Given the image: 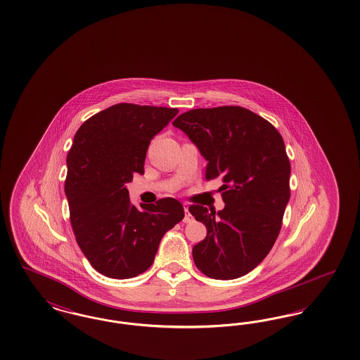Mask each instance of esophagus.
<instances>
[{
  "label": "esophagus",
  "instance_id": "esophagus-1",
  "mask_svg": "<svg viewBox=\"0 0 360 360\" xmlns=\"http://www.w3.org/2000/svg\"><path fill=\"white\" fill-rule=\"evenodd\" d=\"M184 209H185V217H184V221H185V223H191V221H193V216L190 214L188 206H185Z\"/></svg>",
  "mask_w": 360,
  "mask_h": 360
}]
</instances>
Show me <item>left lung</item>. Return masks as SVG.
Masks as SVG:
<instances>
[{
  "mask_svg": "<svg viewBox=\"0 0 360 360\" xmlns=\"http://www.w3.org/2000/svg\"><path fill=\"white\" fill-rule=\"evenodd\" d=\"M205 158V179L221 178L223 210L191 205L205 224L193 247L197 269L209 278L235 279L267 257L290 200V162L274 127L240 106L193 109L172 122Z\"/></svg>",
  "mask_w": 360,
  "mask_h": 360,
  "instance_id": "8db88e82",
  "label": "left lung"
}]
</instances>
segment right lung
Returning <instances> with one entry per match:
<instances>
[{
	"label": "right lung",
	"instance_id": "obj_1",
	"mask_svg": "<svg viewBox=\"0 0 360 360\" xmlns=\"http://www.w3.org/2000/svg\"><path fill=\"white\" fill-rule=\"evenodd\" d=\"M176 115L175 108L117 103L86 120L74 136L65 182L70 221L100 274L128 279L148 270L165 233L185 217L175 198L137 209L125 185L134 172H144L151 140Z\"/></svg>",
	"mask_w": 360,
	"mask_h": 360
}]
</instances>
